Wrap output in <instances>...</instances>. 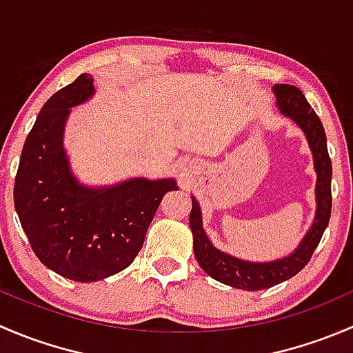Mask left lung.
<instances>
[{"instance_id": "obj_1", "label": "left lung", "mask_w": 353, "mask_h": 353, "mask_svg": "<svg viewBox=\"0 0 353 353\" xmlns=\"http://www.w3.org/2000/svg\"><path fill=\"white\" fill-rule=\"evenodd\" d=\"M276 97V108L283 116L294 121L304 133L312 154L316 170V213L311 227L297 248L283 258L272 261H249L237 258L213 245L203 229L201 208L196 198L191 196L193 208L190 213V227L193 232V249L198 265L203 272L225 285L241 290H265L285 282L297 275L309 263L312 252L318 248L331 215V160L326 147V133L321 119L312 110L304 94L294 85L276 83L272 87Z\"/></svg>"}]
</instances>
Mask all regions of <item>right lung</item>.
Wrapping results in <instances>:
<instances>
[{
  "mask_svg": "<svg viewBox=\"0 0 353 353\" xmlns=\"http://www.w3.org/2000/svg\"><path fill=\"white\" fill-rule=\"evenodd\" d=\"M94 77L80 74L44 104L25 140L15 210L35 256L65 279L90 283L133 263L174 177H131L110 186L78 181L65 150L71 109L90 101Z\"/></svg>",
  "mask_w": 353,
  "mask_h": 353,
  "instance_id": "add662e5",
  "label": "right lung"
}]
</instances>
